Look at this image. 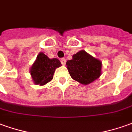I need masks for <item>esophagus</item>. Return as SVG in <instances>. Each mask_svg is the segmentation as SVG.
<instances>
[{
	"label": "esophagus",
	"instance_id": "1",
	"mask_svg": "<svg viewBox=\"0 0 132 132\" xmlns=\"http://www.w3.org/2000/svg\"><path fill=\"white\" fill-rule=\"evenodd\" d=\"M61 61V63H62V65H64V64H66V60L64 59V58H62L60 60Z\"/></svg>",
	"mask_w": 132,
	"mask_h": 132
}]
</instances>
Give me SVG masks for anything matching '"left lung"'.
<instances>
[{
	"instance_id": "obj_1",
	"label": "left lung",
	"mask_w": 132,
	"mask_h": 132,
	"mask_svg": "<svg viewBox=\"0 0 132 132\" xmlns=\"http://www.w3.org/2000/svg\"><path fill=\"white\" fill-rule=\"evenodd\" d=\"M66 65L71 78L83 85L92 82L101 74V62L84 50L74 54Z\"/></svg>"
}]
</instances>
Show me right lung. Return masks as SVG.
Returning <instances> with one entry per match:
<instances>
[{
  "instance_id": "add662e5",
  "label": "right lung",
  "mask_w": 132,
  "mask_h": 132,
  "mask_svg": "<svg viewBox=\"0 0 132 132\" xmlns=\"http://www.w3.org/2000/svg\"><path fill=\"white\" fill-rule=\"evenodd\" d=\"M61 65L59 60L50 59L43 52H40L30 70L34 82L37 85H45L52 80L55 69Z\"/></svg>"
}]
</instances>
